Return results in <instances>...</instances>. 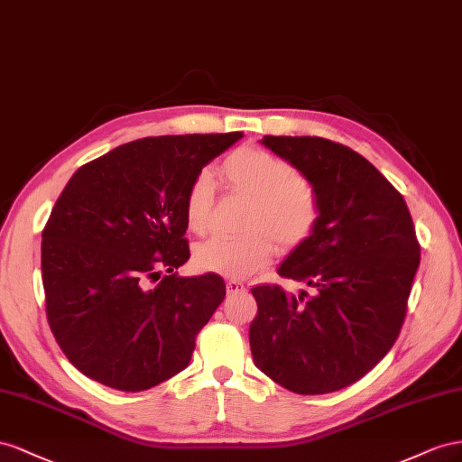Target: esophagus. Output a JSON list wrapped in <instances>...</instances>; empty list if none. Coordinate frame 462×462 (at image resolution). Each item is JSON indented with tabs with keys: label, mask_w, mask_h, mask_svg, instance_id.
<instances>
[{
	"label": "esophagus",
	"mask_w": 462,
	"mask_h": 462,
	"mask_svg": "<svg viewBox=\"0 0 462 462\" xmlns=\"http://www.w3.org/2000/svg\"><path fill=\"white\" fill-rule=\"evenodd\" d=\"M226 292H228L230 296L242 294V292H245V286H244V282H240V281H228V282H226Z\"/></svg>",
	"instance_id": "obj_1"
}]
</instances>
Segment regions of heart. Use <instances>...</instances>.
Instances as JSON below:
<instances>
[{
    "instance_id": "1",
    "label": "heart",
    "mask_w": 462,
    "mask_h": 462,
    "mask_svg": "<svg viewBox=\"0 0 462 462\" xmlns=\"http://www.w3.org/2000/svg\"><path fill=\"white\" fill-rule=\"evenodd\" d=\"M220 176L232 193L249 197L238 238H213L193 249V265L240 281L265 269L279 252L308 242L321 218V199L313 183L286 158L257 144H244L220 164ZM215 183L207 170L197 174L183 197V218L189 232L210 228Z\"/></svg>"
}]
</instances>
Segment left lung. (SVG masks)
<instances>
[{
	"label": "left lung",
	"instance_id": "8db88e82",
	"mask_svg": "<svg viewBox=\"0 0 462 462\" xmlns=\"http://www.w3.org/2000/svg\"><path fill=\"white\" fill-rule=\"evenodd\" d=\"M263 144L296 166L319 193L313 236L279 267L315 290L290 296L252 288L257 318L249 346L259 370L298 394H325L362 379L393 348L420 265V244L402 195L346 144L274 137Z\"/></svg>",
	"mask_w": 462,
	"mask_h": 462
}]
</instances>
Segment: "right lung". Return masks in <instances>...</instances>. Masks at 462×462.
<instances>
[{
	"mask_svg": "<svg viewBox=\"0 0 462 462\" xmlns=\"http://www.w3.org/2000/svg\"><path fill=\"white\" fill-rule=\"evenodd\" d=\"M242 135L131 141L83 164L58 197L42 230L46 318L87 377L137 393L189 364L226 284L176 273L189 259L183 197Z\"/></svg>",
	"mask_w": 462,
	"mask_h": 462,
	"instance_id": "1",
	"label": "right lung"
}]
</instances>
